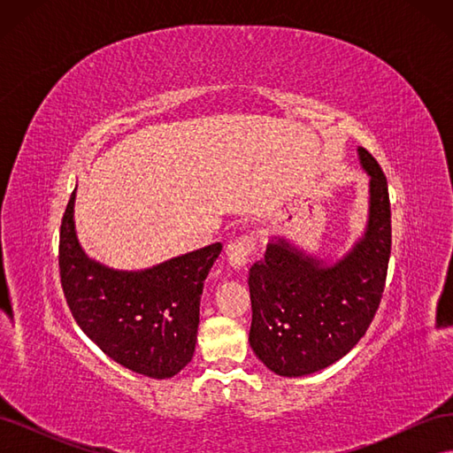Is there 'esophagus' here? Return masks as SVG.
Listing matches in <instances>:
<instances>
[{"instance_id": "34e87169", "label": "esophagus", "mask_w": 453, "mask_h": 453, "mask_svg": "<svg viewBox=\"0 0 453 453\" xmlns=\"http://www.w3.org/2000/svg\"><path fill=\"white\" fill-rule=\"evenodd\" d=\"M251 251H253V238L250 236H242L234 242H230L226 248V258L230 266L234 270H245Z\"/></svg>"}]
</instances>
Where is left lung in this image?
Instances as JSON below:
<instances>
[{
    "label": "left lung",
    "instance_id": "left-lung-1",
    "mask_svg": "<svg viewBox=\"0 0 453 453\" xmlns=\"http://www.w3.org/2000/svg\"><path fill=\"white\" fill-rule=\"evenodd\" d=\"M368 175L365 228L334 257L273 236L263 263L250 270V346L272 372L303 378L334 365L357 344L378 310L391 253L388 181L359 147Z\"/></svg>",
    "mask_w": 453,
    "mask_h": 453
}]
</instances>
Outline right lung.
<instances>
[{
	"instance_id": "1",
	"label": "right lung",
	"mask_w": 453,
	"mask_h": 453,
	"mask_svg": "<svg viewBox=\"0 0 453 453\" xmlns=\"http://www.w3.org/2000/svg\"><path fill=\"white\" fill-rule=\"evenodd\" d=\"M75 193L60 226V276L83 333L109 357L155 380L190 363L196 349L203 280L221 243L143 270H117L88 257L75 230Z\"/></svg>"
}]
</instances>
